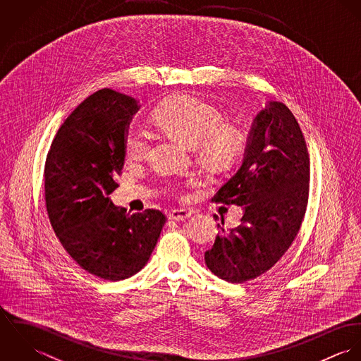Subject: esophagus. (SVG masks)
Returning <instances> with one entry per match:
<instances>
[{"label":"esophagus","mask_w":361,"mask_h":361,"mask_svg":"<svg viewBox=\"0 0 361 361\" xmlns=\"http://www.w3.org/2000/svg\"><path fill=\"white\" fill-rule=\"evenodd\" d=\"M190 216H192V212L188 209H171L168 212V218L172 221H178V222H183Z\"/></svg>","instance_id":"obj_1"}]
</instances>
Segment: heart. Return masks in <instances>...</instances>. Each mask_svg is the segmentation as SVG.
<instances>
[{"label":"heart","mask_w":361,"mask_h":361,"mask_svg":"<svg viewBox=\"0 0 361 361\" xmlns=\"http://www.w3.org/2000/svg\"><path fill=\"white\" fill-rule=\"evenodd\" d=\"M155 123L169 137L186 145L197 146L207 165L228 166L239 152L236 133L222 125L215 108L190 96H175L161 104L154 112ZM126 154L132 159H143L150 149L147 135L132 128L125 136Z\"/></svg>","instance_id":"b5f03b06"}]
</instances>
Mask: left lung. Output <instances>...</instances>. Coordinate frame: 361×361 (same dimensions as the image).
<instances>
[{"mask_svg":"<svg viewBox=\"0 0 361 361\" xmlns=\"http://www.w3.org/2000/svg\"><path fill=\"white\" fill-rule=\"evenodd\" d=\"M309 179L307 146L296 118L285 104L269 102L255 119L240 168L214 197L243 207V215L229 232L218 225L204 255L208 269L242 283L274 267L300 229Z\"/></svg>","mask_w":361,"mask_h":361,"instance_id":"8db88e82","label":"left lung"}]
</instances>
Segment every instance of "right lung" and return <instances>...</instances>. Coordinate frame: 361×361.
<instances>
[{
	"mask_svg": "<svg viewBox=\"0 0 361 361\" xmlns=\"http://www.w3.org/2000/svg\"><path fill=\"white\" fill-rule=\"evenodd\" d=\"M139 109L126 94L103 89L79 104L58 129L44 168L46 206L63 249L105 281L137 274L154 250L165 215L128 214L111 193L125 161V136Z\"/></svg>",
	"mask_w": 361,
	"mask_h": 361,
	"instance_id": "obj_1",
	"label": "right lung"
}]
</instances>
